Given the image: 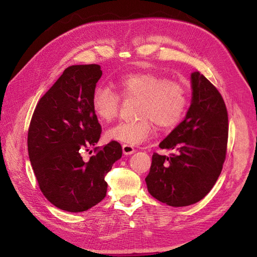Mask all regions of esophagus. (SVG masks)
Segmentation results:
<instances>
[{
    "mask_svg": "<svg viewBox=\"0 0 257 257\" xmlns=\"http://www.w3.org/2000/svg\"><path fill=\"white\" fill-rule=\"evenodd\" d=\"M136 150H135V148L134 147L132 146V145H122V152H123V155H125V156H128V155H133L134 152H135Z\"/></svg>",
    "mask_w": 257,
    "mask_h": 257,
    "instance_id": "esophagus-1",
    "label": "esophagus"
}]
</instances>
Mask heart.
Here are the masks:
<instances>
[{"label":"heart","instance_id":"1","mask_svg":"<svg viewBox=\"0 0 257 257\" xmlns=\"http://www.w3.org/2000/svg\"><path fill=\"white\" fill-rule=\"evenodd\" d=\"M116 86L122 97L138 98L136 116L139 118L109 128L105 134L108 140L128 145L144 143L155 133L154 122L162 129L176 127L189 105V94L183 84L154 70L125 73L116 80ZM91 106L98 118L110 122L118 116L120 96L109 87H97L92 92Z\"/></svg>","mask_w":257,"mask_h":257}]
</instances>
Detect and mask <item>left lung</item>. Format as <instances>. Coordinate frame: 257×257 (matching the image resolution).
<instances>
[{"instance_id": "1", "label": "left lung", "mask_w": 257, "mask_h": 257, "mask_svg": "<svg viewBox=\"0 0 257 257\" xmlns=\"http://www.w3.org/2000/svg\"><path fill=\"white\" fill-rule=\"evenodd\" d=\"M192 103L185 119L161 141L170 157L155 152L146 178L149 193L170 206H187L210 192L226 158L228 117L216 87L199 72L191 74Z\"/></svg>"}]
</instances>
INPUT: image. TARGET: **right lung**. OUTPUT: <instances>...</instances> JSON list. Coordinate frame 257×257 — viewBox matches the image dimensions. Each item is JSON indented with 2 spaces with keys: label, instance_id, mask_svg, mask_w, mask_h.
<instances>
[{
  "label": "right lung",
  "instance_id": "add662e5",
  "mask_svg": "<svg viewBox=\"0 0 257 257\" xmlns=\"http://www.w3.org/2000/svg\"><path fill=\"white\" fill-rule=\"evenodd\" d=\"M101 75L96 64L67 67L37 102L30 122L27 149L38 187L67 212L87 211L105 198V178L122 156L120 144L110 141L94 148L88 161L81 157L100 138L91 96Z\"/></svg>",
  "mask_w": 257,
  "mask_h": 257
}]
</instances>
